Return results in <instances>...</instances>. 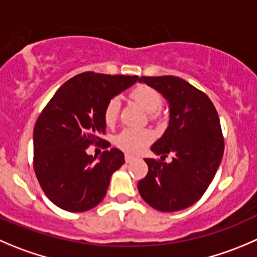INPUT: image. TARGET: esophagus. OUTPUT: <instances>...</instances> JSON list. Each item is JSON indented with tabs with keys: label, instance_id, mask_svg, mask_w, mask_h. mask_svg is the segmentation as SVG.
Returning <instances> with one entry per match:
<instances>
[{
	"label": "esophagus",
	"instance_id": "34e87169",
	"mask_svg": "<svg viewBox=\"0 0 257 257\" xmlns=\"http://www.w3.org/2000/svg\"><path fill=\"white\" fill-rule=\"evenodd\" d=\"M124 158H125L126 163H131V162L134 159V157L132 156V154H125V157H124Z\"/></svg>",
	"mask_w": 257,
	"mask_h": 257
}]
</instances>
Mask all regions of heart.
Wrapping results in <instances>:
<instances>
[{"label": "heart", "instance_id": "1", "mask_svg": "<svg viewBox=\"0 0 257 257\" xmlns=\"http://www.w3.org/2000/svg\"><path fill=\"white\" fill-rule=\"evenodd\" d=\"M131 98L141 104L149 113L152 119L158 116V110L162 106V96L156 89L148 85H138L131 91ZM120 101L118 98H111L104 108L103 118L106 125H114L118 119ZM154 138L153 132L149 129H132L126 128L121 131L114 139L118 148L128 153H139L143 151Z\"/></svg>", "mask_w": 257, "mask_h": 257}]
</instances>
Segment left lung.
I'll list each match as a JSON object with an SVG mask.
<instances>
[{"label":"left lung","instance_id":"left-lung-1","mask_svg":"<svg viewBox=\"0 0 257 257\" xmlns=\"http://www.w3.org/2000/svg\"><path fill=\"white\" fill-rule=\"evenodd\" d=\"M169 104V124L152 146L161 159L146 158L148 173L138 182L142 198L173 212L197 202L212 182L225 149L217 110L203 91L178 76H142ZM168 154L171 164L164 162Z\"/></svg>","mask_w":257,"mask_h":257}]
</instances>
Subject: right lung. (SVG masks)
Listing matches in <instances>:
<instances>
[{
	"label": "right lung",
	"instance_id": "1",
	"mask_svg": "<svg viewBox=\"0 0 257 257\" xmlns=\"http://www.w3.org/2000/svg\"><path fill=\"white\" fill-rule=\"evenodd\" d=\"M138 76L86 71L62 84L37 118L34 128V171L46 197L57 207L83 212L103 201L110 177L124 164L123 152L88 156L89 146L105 143L106 103ZM106 148V147H105Z\"/></svg>",
	"mask_w": 257,
	"mask_h": 257
}]
</instances>
